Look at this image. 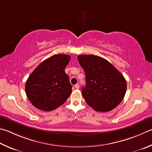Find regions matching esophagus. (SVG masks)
Masks as SVG:
<instances>
[{"instance_id":"1","label":"esophagus","mask_w":152,"mask_h":152,"mask_svg":"<svg viewBox=\"0 0 152 152\" xmlns=\"http://www.w3.org/2000/svg\"><path fill=\"white\" fill-rule=\"evenodd\" d=\"M74 88H75L76 89H78V88H79V85L78 84H76V85H74Z\"/></svg>"}]
</instances>
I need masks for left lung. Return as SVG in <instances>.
<instances>
[{"label": "left lung", "mask_w": 152, "mask_h": 152, "mask_svg": "<svg viewBox=\"0 0 152 152\" xmlns=\"http://www.w3.org/2000/svg\"><path fill=\"white\" fill-rule=\"evenodd\" d=\"M86 74L82 94L86 103L98 112H108L124 99L127 84L123 75L106 59L95 55H79Z\"/></svg>", "instance_id": "8db88e82"}]
</instances>
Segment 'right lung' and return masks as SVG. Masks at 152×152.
<instances>
[{
	"label": "right lung",
	"instance_id": "1",
	"mask_svg": "<svg viewBox=\"0 0 152 152\" xmlns=\"http://www.w3.org/2000/svg\"><path fill=\"white\" fill-rule=\"evenodd\" d=\"M71 57L55 54L38 66L29 76L26 94L34 107L51 111L64 104L72 93V85L65 68Z\"/></svg>",
	"mask_w": 152,
	"mask_h": 152
}]
</instances>
